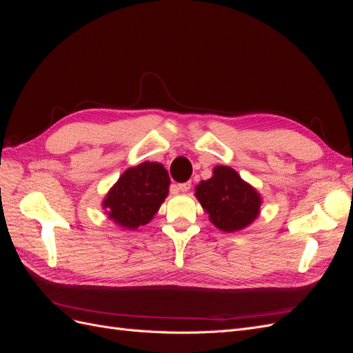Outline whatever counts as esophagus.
Segmentation results:
<instances>
[{
    "label": "esophagus",
    "mask_w": 353,
    "mask_h": 353,
    "mask_svg": "<svg viewBox=\"0 0 353 353\" xmlns=\"http://www.w3.org/2000/svg\"><path fill=\"white\" fill-rule=\"evenodd\" d=\"M176 188H178L179 191H183V193H187V191L191 188V183H190V181H188V183L178 184V185H176Z\"/></svg>",
    "instance_id": "obj_1"
}]
</instances>
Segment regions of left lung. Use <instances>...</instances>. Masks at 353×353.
I'll use <instances>...</instances> for the list:
<instances>
[{
  "mask_svg": "<svg viewBox=\"0 0 353 353\" xmlns=\"http://www.w3.org/2000/svg\"><path fill=\"white\" fill-rule=\"evenodd\" d=\"M196 197L209 213L210 222L221 231L234 232L258 218L261 194L230 166H215L212 178L200 181Z\"/></svg>",
  "mask_w": 353,
  "mask_h": 353,
  "instance_id": "obj_1",
  "label": "left lung"
}]
</instances>
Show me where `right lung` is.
<instances>
[{
    "instance_id": "obj_1",
    "label": "right lung",
    "mask_w": 353,
    "mask_h": 353,
    "mask_svg": "<svg viewBox=\"0 0 353 353\" xmlns=\"http://www.w3.org/2000/svg\"><path fill=\"white\" fill-rule=\"evenodd\" d=\"M170 179L162 163L143 162L126 169L103 200V209L117 225L137 230L150 222L165 201Z\"/></svg>"
}]
</instances>
